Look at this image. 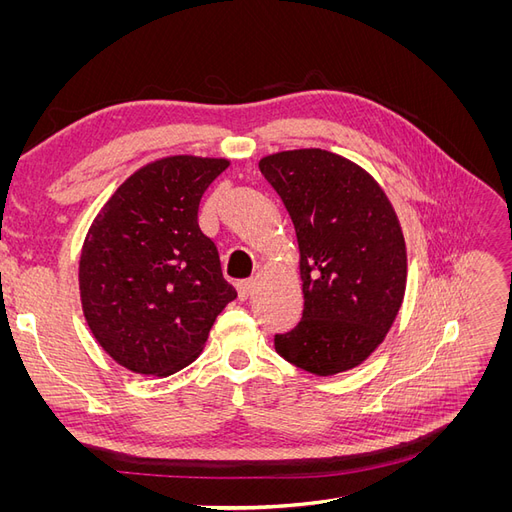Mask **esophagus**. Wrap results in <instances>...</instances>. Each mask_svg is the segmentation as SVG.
I'll return each mask as SVG.
<instances>
[{"instance_id":"obj_1","label":"esophagus","mask_w":512,"mask_h":512,"mask_svg":"<svg viewBox=\"0 0 512 512\" xmlns=\"http://www.w3.org/2000/svg\"><path fill=\"white\" fill-rule=\"evenodd\" d=\"M237 290H239V297L241 299H247L254 290V280H241L237 282Z\"/></svg>"}]
</instances>
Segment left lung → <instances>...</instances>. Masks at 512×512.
I'll list each match as a JSON object with an SVG mask.
<instances>
[{
	"label": "left lung",
	"instance_id": "8db88e82",
	"mask_svg": "<svg viewBox=\"0 0 512 512\" xmlns=\"http://www.w3.org/2000/svg\"><path fill=\"white\" fill-rule=\"evenodd\" d=\"M297 232L303 316L277 333V354L316 376H335L374 352L404 301L406 243L380 185L322 149L260 160Z\"/></svg>",
	"mask_w": 512,
	"mask_h": 512
}]
</instances>
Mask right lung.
<instances>
[{
	"label": "right lung",
	"instance_id": "right-lung-1",
	"mask_svg": "<svg viewBox=\"0 0 512 512\" xmlns=\"http://www.w3.org/2000/svg\"><path fill=\"white\" fill-rule=\"evenodd\" d=\"M226 160L175 156L123 181L91 224L79 284L91 333L136 374L170 376L205 346L237 299L198 205Z\"/></svg>",
	"mask_w": 512,
	"mask_h": 512
}]
</instances>
